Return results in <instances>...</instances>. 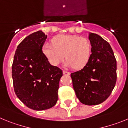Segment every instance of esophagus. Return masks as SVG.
I'll return each mask as SVG.
<instances>
[{"mask_svg":"<svg viewBox=\"0 0 128 128\" xmlns=\"http://www.w3.org/2000/svg\"><path fill=\"white\" fill-rule=\"evenodd\" d=\"M63 73H64V75H70V72H67V71L66 70H63Z\"/></svg>","mask_w":128,"mask_h":128,"instance_id":"34e87169","label":"esophagus"}]
</instances>
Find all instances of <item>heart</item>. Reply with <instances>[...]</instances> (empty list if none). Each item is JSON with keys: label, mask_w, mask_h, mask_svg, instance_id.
<instances>
[{"label": "heart", "mask_w": 128, "mask_h": 128, "mask_svg": "<svg viewBox=\"0 0 128 128\" xmlns=\"http://www.w3.org/2000/svg\"><path fill=\"white\" fill-rule=\"evenodd\" d=\"M43 53L52 66H57L65 57V65L79 69L88 62L92 52L91 43L88 38L76 35H63L55 38L53 42H47L43 46Z\"/></svg>", "instance_id": "b5f03b06"}]
</instances>
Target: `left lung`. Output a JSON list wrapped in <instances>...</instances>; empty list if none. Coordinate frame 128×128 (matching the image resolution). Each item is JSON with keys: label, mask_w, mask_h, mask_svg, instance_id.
I'll return each instance as SVG.
<instances>
[{"label": "left lung", "mask_w": 128, "mask_h": 128, "mask_svg": "<svg viewBox=\"0 0 128 128\" xmlns=\"http://www.w3.org/2000/svg\"><path fill=\"white\" fill-rule=\"evenodd\" d=\"M92 54L87 64L71 73L76 97L86 105H97L110 96L116 81V61L110 45L97 34L89 33Z\"/></svg>", "instance_id": "left-lung-1"}]
</instances>
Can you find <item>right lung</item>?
Instances as JSON below:
<instances>
[{"instance_id": "obj_1", "label": "right lung", "mask_w": 128, "mask_h": 128, "mask_svg": "<svg viewBox=\"0 0 128 128\" xmlns=\"http://www.w3.org/2000/svg\"><path fill=\"white\" fill-rule=\"evenodd\" d=\"M47 38L42 31L32 33L17 46L12 64L14 91L33 110H45L56 104L62 71L49 62L42 52Z\"/></svg>"}]
</instances>
